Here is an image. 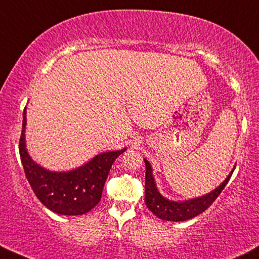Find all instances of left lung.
I'll use <instances>...</instances> for the list:
<instances>
[{"instance_id": "8db88e82", "label": "left lung", "mask_w": 259, "mask_h": 259, "mask_svg": "<svg viewBox=\"0 0 259 259\" xmlns=\"http://www.w3.org/2000/svg\"><path fill=\"white\" fill-rule=\"evenodd\" d=\"M145 160L146 163V185H145V201L147 208L153 212L155 217L166 221H186L201 214L212 204V202L218 198L222 190L227 185L232 173H233L235 166L232 169L227 178L221 183L218 188L211 190L208 194L198 196V197L186 199V201H172L165 196L160 194L156 188L155 179L153 176V168L149 161Z\"/></svg>"}]
</instances>
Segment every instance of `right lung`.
<instances>
[{
	"label": "right lung",
	"mask_w": 259,
	"mask_h": 259,
	"mask_svg": "<svg viewBox=\"0 0 259 259\" xmlns=\"http://www.w3.org/2000/svg\"><path fill=\"white\" fill-rule=\"evenodd\" d=\"M26 107L19 143L26 178L39 201L60 215H82L99 203L110 168L126 148L98 154L80 167L70 171H50L31 158L26 148Z\"/></svg>",
	"instance_id": "right-lung-1"
}]
</instances>
